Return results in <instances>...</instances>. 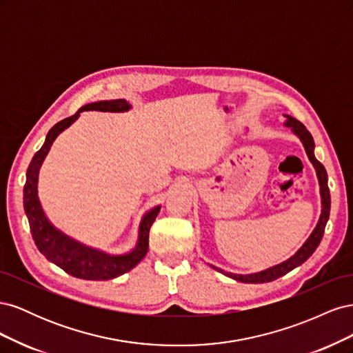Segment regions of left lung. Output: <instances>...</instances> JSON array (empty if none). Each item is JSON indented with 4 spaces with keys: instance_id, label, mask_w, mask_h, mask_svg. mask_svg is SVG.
<instances>
[{
    "instance_id": "left-lung-1",
    "label": "left lung",
    "mask_w": 353,
    "mask_h": 353,
    "mask_svg": "<svg viewBox=\"0 0 353 353\" xmlns=\"http://www.w3.org/2000/svg\"><path fill=\"white\" fill-rule=\"evenodd\" d=\"M285 122L284 125L287 128H290V131L301 140V143L305 147V152L307 154V159L311 160V163L314 165L315 170H316V178H318V184H319V194H321V215H319V219L316 222V227L314 228V231L311 232V236L306 239V241L301 245L293 256H290L287 261L270 266L263 271L259 272H252V274H232V272H227L221 268H216V266L210 265L213 270H216L219 272H222L223 275L230 276V279L236 280V281H241V283H270L274 281L280 276L285 275L287 272H290L292 270H294L296 266L302 265L309 256H311L316 248L318 244L321 243V239L324 236V230L327 225V221L330 216V205H331V199H330V190H328V176H327V170L325 168L318 162L314 150H315V143L312 135L309 134V131L305 128L303 123L299 122L294 117L284 114Z\"/></svg>"
}]
</instances>
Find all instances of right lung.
<instances>
[{
  "label": "right lung",
  "mask_w": 353,
  "mask_h": 353,
  "mask_svg": "<svg viewBox=\"0 0 353 353\" xmlns=\"http://www.w3.org/2000/svg\"><path fill=\"white\" fill-rule=\"evenodd\" d=\"M132 105L126 100H104L85 104L70 117L60 121L48 131L46 141L42 147L32 157L29 168L26 170V183L23 187V208L28 216L32 239H34L38 250L46 258L57 265L59 268L68 274L82 280H112L128 271L141 262L148 250V232H150L152 223L154 222L160 206H154L144 213L140 225H138V239L134 249L122 254H110L108 252L99 250L95 248L83 244L72 239L68 234L60 231L47 218L44 209H42L41 200L38 197V178L39 169L50 152L59 134L74 122L78 121L82 112L99 110L123 113L131 110Z\"/></svg>",
  "instance_id": "right-lung-1"
}]
</instances>
